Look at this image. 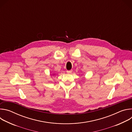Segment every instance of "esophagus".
<instances>
[{"label":"esophagus","instance_id":"obj_1","mask_svg":"<svg viewBox=\"0 0 132 132\" xmlns=\"http://www.w3.org/2000/svg\"><path fill=\"white\" fill-rule=\"evenodd\" d=\"M72 71V70H67V73H71Z\"/></svg>","mask_w":132,"mask_h":132}]
</instances>
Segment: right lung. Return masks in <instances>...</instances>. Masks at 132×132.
Here are the masks:
<instances>
[{
	"instance_id": "right-lung-1",
	"label": "right lung",
	"mask_w": 132,
	"mask_h": 132,
	"mask_svg": "<svg viewBox=\"0 0 132 132\" xmlns=\"http://www.w3.org/2000/svg\"><path fill=\"white\" fill-rule=\"evenodd\" d=\"M54 74H55V73H53V74L52 75H53H53H54Z\"/></svg>"
}]
</instances>
